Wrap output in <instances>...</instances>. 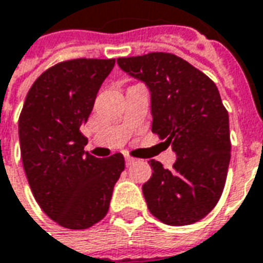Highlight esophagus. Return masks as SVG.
<instances>
[{
	"label": "esophagus",
	"mask_w": 263,
	"mask_h": 263,
	"mask_svg": "<svg viewBox=\"0 0 263 263\" xmlns=\"http://www.w3.org/2000/svg\"><path fill=\"white\" fill-rule=\"evenodd\" d=\"M124 160H126V165H127V166L133 165L134 162H136V160H134V158H132V157H126Z\"/></svg>",
	"instance_id": "34e87169"
}]
</instances>
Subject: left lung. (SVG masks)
Segmentation results:
<instances>
[{
	"instance_id": "1",
	"label": "left lung",
	"mask_w": 263,
	"mask_h": 263,
	"mask_svg": "<svg viewBox=\"0 0 263 263\" xmlns=\"http://www.w3.org/2000/svg\"><path fill=\"white\" fill-rule=\"evenodd\" d=\"M118 66L150 92L151 130L176 154L172 170L150 160L143 185L147 208L168 226L193 224L221 196L230 164L229 113L216 84L170 53L118 59Z\"/></svg>"
}]
</instances>
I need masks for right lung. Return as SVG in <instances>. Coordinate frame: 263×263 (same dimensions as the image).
Masks as SVG:
<instances>
[{"mask_svg":"<svg viewBox=\"0 0 263 263\" xmlns=\"http://www.w3.org/2000/svg\"><path fill=\"white\" fill-rule=\"evenodd\" d=\"M115 59L59 63L33 82L19 116L25 174L36 202L61 227L84 230L109 210L123 155L97 158L81 133Z\"/></svg>","mask_w":263,"mask_h":263,"instance_id":"1","label":"right lung"}]
</instances>
